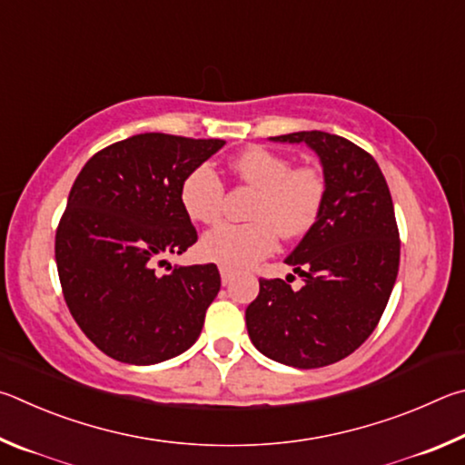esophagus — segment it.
Wrapping results in <instances>:
<instances>
[{"instance_id": "obj_1", "label": "esophagus", "mask_w": 465, "mask_h": 465, "mask_svg": "<svg viewBox=\"0 0 465 465\" xmlns=\"http://www.w3.org/2000/svg\"><path fill=\"white\" fill-rule=\"evenodd\" d=\"M232 278H234V273L231 270H226V267H220V280H223L224 286H228V283L232 282Z\"/></svg>"}]
</instances>
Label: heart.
I'll return each instance as SVG.
<instances>
[{
    "label": "heart",
    "instance_id": "heart-1",
    "mask_svg": "<svg viewBox=\"0 0 465 465\" xmlns=\"http://www.w3.org/2000/svg\"><path fill=\"white\" fill-rule=\"evenodd\" d=\"M242 183L257 190L245 224H220L203 234L200 255L226 270H245L273 253L280 234L302 237L319 220L327 182L316 167H294L267 146H249L231 161ZM179 202L200 224H216L224 210V183L210 163H200L179 185Z\"/></svg>",
    "mask_w": 465,
    "mask_h": 465
}]
</instances>
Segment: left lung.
Masks as SVG:
<instances>
[{"mask_svg": "<svg viewBox=\"0 0 465 465\" xmlns=\"http://www.w3.org/2000/svg\"><path fill=\"white\" fill-rule=\"evenodd\" d=\"M272 141L316 151L327 195L316 224L286 259L304 286L294 292L280 278L259 280L247 331L270 360L324 368L371 335L392 294L401 263L392 195L376 159L343 136L304 130Z\"/></svg>", "mask_w": 465, "mask_h": 465, "instance_id": "left-lung-1", "label": "left lung"}]
</instances>
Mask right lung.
Returning a JSON list of instances; mask_svg holds the SVG:
<instances>
[{"instance_id":"obj_1","label":"right lung","mask_w":465,"mask_h":465,"mask_svg":"<svg viewBox=\"0 0 465 465\" xmlns=\"http://www.w3.org/2000/svg\"><path fill=\"white\" fill-rule=\"evenodd\" d=\"M220 138L134 134L97 151L71 187L54 259L79 329L112 360L151 365L190 349L220 290L214 263L171 267L198 232L179 202L190 171Z\"/></svg>"}]
</instances>
